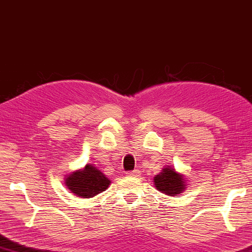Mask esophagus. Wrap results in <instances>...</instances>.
Wrapping results in <instances>:
<instances>
[{
  "label": "esophagus",
  "instance_id": "1",
  "mask_svg": "<svg viewBox=\"0 0 252 252\" xmlns=\"http://www.w3.org/2000/svg\"><path fill=\"white\" fill-rule=\"evenodd\" d=\"M126 175L127 176H138V175H140V172H139L138 170L129 171V172H126Z\"/></svg>",
  "mask_w": 252,
  "mask_h": 252
}]
</instances>
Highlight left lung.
<instances>
[{
  "mask_svg": "<svg viewBox=\"0 0 252 252\" xmlns=\"http://www.w3.org/2000/svg\"><path fill=\"white\" fill-rule=\"evenodd\" d=\"M154 182L157 190L168 196H175L186 189L183 175L176 173L173 168L168 166L164 168L162 173L155 176Z\"/></svg>",
  "mask_w": 252,
  "mask_h": 252,
  "instance_id": "left-lung-1",
  "label": "left lung"
}]
</instances>
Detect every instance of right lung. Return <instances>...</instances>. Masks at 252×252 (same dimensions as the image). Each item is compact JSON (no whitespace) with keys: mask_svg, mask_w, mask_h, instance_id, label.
Returning a JSON list of instances; mask_svg holds the SVG:
<instances>
[{"mask_svg":"<svg viewBox=\"0 0 252 252\" xmlns=\"http://www.w3.org/2000/svg\"><path fill=\"white\" fill-rule=\"evenodd\" d=\"M65 182L67 189L78 197L92 198L106 190L111 181L98 168L87 164L82 171L73 172L67 176Z\"/></svg>","mask_w":252,"mask_h":252,"instance_id":"right-lung-1","label":"right lung"}]
</instances>
